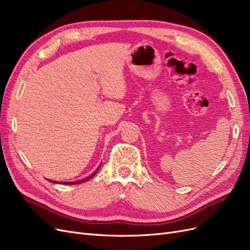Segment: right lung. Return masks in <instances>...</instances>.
<instances>
[{"label":"right lung","instance_id":"add662e5","mask_svg":"<svg viewBox=\"0 0 250 250\" xmlns=\"http://www.w3.org/2000/svg\"><path fill=\"white\" fill-rule=\"evenodd\" d=\"M100 167H101V164H100L99 167H98L92 174H90L89 176H86L85 178H82V179H79V180H76V181H72V183H65V181H64V183H59V184H63V185H64V184H65V185H79V184H82V183H85V181L89 180L90 178H92V177L95 175V174H96L98 171H99ZM49 181H51V183H54V184H58V181H54V180H49Z\"/></svg>","mask_w":250,"mask_h":250}]
</instances>
